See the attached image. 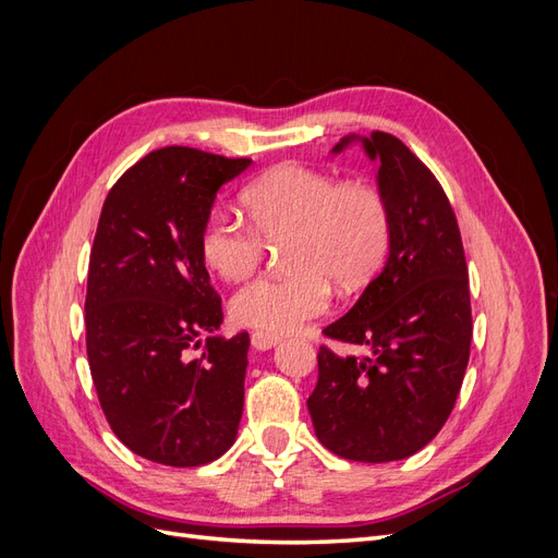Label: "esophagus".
<instances>
[{"mask_svg":"<svg viewBox=\"0 0 558 558\" xmlns=\"http://www.w3.org/2000/svg\"><path fill=\"white\" fill-rule=\"evenodd\" d=\"M277 342H279L277 335H269V332H263V330H253L251 332V347L258 349V351L272 349Z\"/></svg>","mask_w":558,"mask_h":558,"instance_id":"obj_1","label":"esophagus"}]
</instances>
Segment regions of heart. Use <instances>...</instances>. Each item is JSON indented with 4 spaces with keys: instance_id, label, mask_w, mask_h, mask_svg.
I'll list each match as a JSON object with an SVG mask.
<instances>
[{
    "instance_id": "b5f03b06",
    "label": "heart",
    "mask_w": 558,
    "mask_h": 558,
    "mask_svg": "<svg viewBox=\"0 0 558 558\" xmlns=\"http://www.w3.org/2000/svg\"><path fill=\"white\" fill-rule=\"evenodd\" d=\"M248 221L214 209L199 230V253L228 281L248 277L267 242L283 244L286 275H260L230 298L234 324L289 332L330 307V281L359 289L375 277L391 244V209L369 183H340L300 162H283L244 191Z\"/></svg>"
}]
</instances>
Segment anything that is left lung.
<instances>
[{"label":"left lung","mask_w":558,"mask_h":558,"mask_svg":"<svg viewBox=\"0 0 558 558\" xmlns=\"http://www.w3.org/2000/svg\"><path fill=\"white\" fill-rule=\"evenodd\" d=\"M363 146L379 160L391 244L381 272L324 335L373 353L340 356L320 344L307 408L326 449L386 463L424 449L449 418L470 359L472 312L461 230L440 181L393 134L377 130Z\"/></svg>","instance_id":"left-lung-1"}]
</instances>
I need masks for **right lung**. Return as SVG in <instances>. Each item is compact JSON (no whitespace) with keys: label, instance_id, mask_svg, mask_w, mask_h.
<instances>
[{"label":"right lung","instance_id":"obj_1","mask_svg":"<svg viewBox=\"0 0 558 558\" xmlns=\"http://www.w3.org/2000/svg\"><path fill=\"white\" fill-rule=\"evenodd\" d=\"M248 158L189 146L150 150L118 179L95 232L86 349L102 412L130 451L195 468L223 456L244 408L248 332L207 337L223 320L199 253L216 191Z\"/></svg>","mask_w":558,"mask_h":558}]
</instances>
